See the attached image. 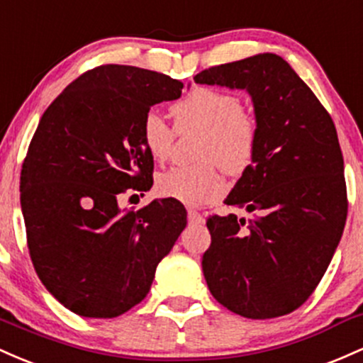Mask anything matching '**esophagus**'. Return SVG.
Wrapping results in <instances>:
<instances>
[{
  "instance_id": "34e87169",
  "label": "esophagus",
  "mask_w": 363,
  "mask_h": 363,
  "mask_svg": "<svg viewBox=\"0 0 363 363\" xmlns=\"http://www.w3.org/2000/svg\"><path fill=\"white\" fill-rule=\"evenodd\" d=\"M189 223L190 225H201V223H203L202 214L197 213L195 209H189Z\"/></svg>"
}]
</instances>
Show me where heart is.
I'll list each match as a JSON object with an SVG mask.
<instances>
[{
  "instance_id": "1",
  "label": "heart",
  "mask_w": 363,
  "mask_h": 363,
  "mask_svg": "<svg viewBox=\"0 0 363 363\" xmlns=\"http://www.w3.org/2000/svg\"><path fill=\"white\" fill-rule=\"evenodd\" d=\"M178 133L199 130V164L174 166L157 177V194L185 206L213 202L225 190L218 164L231 177L247 173L259 147L257 118L245 108L238 94L218 87H195L171 106ZM174 130L156 109L142 118V142L149 156L164 161L174 142Z\"/></svg>"
}]
</instances>
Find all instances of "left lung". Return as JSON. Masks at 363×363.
Returning <instances> with one entry per match:
<instances>
[{
  "instance_id": "8db88e82",
  "label": "left lung",
  "mask_w": 363,
  "mask_h": 363,
  "mask_svg": "<svg viewBox=\"0 0 363 363\" xmlns=\"http://www.w3.org/2000/svg\"><path fill=\"white\" fill-rule=\"evenodd\" d=\"M195 84L247 89L259 123L254 164L228 206L255 213L207 218L203 278L223 307L274 319L303 305L323 279L348 214L345 166L335 121L281 56L218 65Z\"/></svg>"
}]
</instances>
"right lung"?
<instances>
[{
    "instance_id": "right-lung-1",
    "label": "right lung",
    "mask_w": 363,
    "mask_h": 363,
    "mask_svg": "<svg viewBox=\"0 0 363 363\" xmlns=\"http://www.w3.org/2000/svg\"><path fill=\"white\" fill-rule=\"evenodd\" d=\"M182 89L164 73L101 65L40 118L20 174L27 247L46 290L77 315L111 319L140 303L186 226L171 199L118 207L121 194L152 186L142 118Z\"/></svg>"
}]
</instances>
